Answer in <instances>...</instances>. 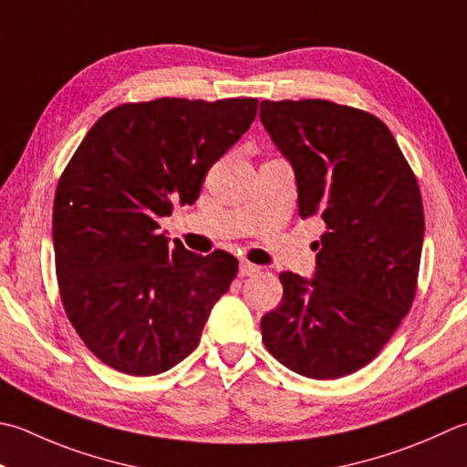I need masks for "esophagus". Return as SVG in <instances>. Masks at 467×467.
I'll return each mask as SVG.
<instances>
[{
    "instance_id": "34e87169",
    "label": "esophagus",
    "mask_w": 467,
    "mask_h": 467,
    "mask_svg": "<svg viewBox=\"0 0 467 467\" xmlns=\"http://www.w3.org/2000/svg\"><path fill=\"white\" fill-rule=\"evenodd\" d=\"M254 273H259L257 265H253L249 261H241V267H239V275L241 277H249V275H254Z\"/></svg>"
}]
</instances>
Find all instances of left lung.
I'll return each mask as SVG.
<instances>
[{
  "instance_id": "1",
  "label": "left lung",
  "mask_w": 467,
  "mask_h": 467,
  "mask_svg": "<svg viewBox=\"0 0 467 467\" xmlns=\"http://www.w3.org/2000/svg\"><path fill=\"white\" fill-rule=\"evenodd\" d=\"M261 123L296 173L299 216L326 224L316 273H281L263 342L301 377L352 374L377 356L415 299L421 192L389 127L332 100H261Z\"/></svg>"
}]
</instances>
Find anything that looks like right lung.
<instances>
[{
  "label": "right lung",
  "instance_id": "add662e5",
  "mask_svg": "<svg viewBox=\"0 0 467 467\" xmlns=\"http://www.w3.org/2000/svg\"><path fill=\"white\" fill-rule=\"evenodd\" d=\"M257 99H158L115 107L60 176L52 213L60 297L100 362L153 377L196 348L239 271L224 251L190 253L161 234L173 202L194 204L204 176L241 140Z\"/></svg>",
  "mask_w": 467,
  "mask_h": 467
}]
</instances>
